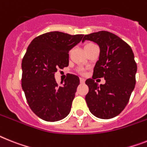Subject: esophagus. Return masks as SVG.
Masks as SVG:
<instances>
[{"label":"esophagus","instance_id":"34e87169","mask_svg":"<svg viewBox=\"0 0 147 147\" xmlns=\"http://www.w3.org/2000/svg\"><path fill=\"white\" fill-rule=\"evenodd\" d=\"M80 81H81V84H84L85 82V78H84L81 77V78H80Z\"/></svg>","mask_w":147,"mask_h":147}]
</instances>
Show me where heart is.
Segmentation results:
<instances>
[{"mask_svg":"<svg viewBox=\"0 0 147 147\" xmlns=\"http://www.w3.org/2000/svg\"><path fill=\"white\" fill-rule=\"evenodd\" d=\"M88 44H90V43H88ZM81 73H84L83 70H81Z\"/></svg>","mask_w":147,"mask_h":147,"instance_id":"heart-1","label":"heart"}]
</instances>
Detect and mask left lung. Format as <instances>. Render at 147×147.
Returning <instances> with one entry per match:
<instances>
[{
    "label": "left lung",
    "mask_w": 147,
    "mask_h": 147,
    "mask_svg": "<svg viewBox=\"0 0 147 147\" xmlns=\"http://www.w3.org/2000/svg\"><path fill=\"white\" fill-rule=\"evenodd\" d=\"M90 40L99 47L98 60L92 78L86 81L89 92L85 97L92 114L100 119H111L123 111L135 86L137 64L132 50L119 36L108 31L85 35L82 42ZM104 78L105 85L93 79Z\"/></svg>",
    "instance_id": "left-lung-1"
}]
</instances>
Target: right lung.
I'll list each match as a JSON object with an SVG mask.
<instances>
[{
	"mask_svg": "<svg viewBox=\"0 0 147 147\" xmlns=\"http://www.w3.org/2000/svg\"><path fill=\"white\" fill-rule=\"evenodd\" d=\"M83 36L49 32L33 39L28 47L22 63V90L30 109L43 120L59 121L71 111L79 78L69 74L59 85L55 73L69 66V51Z\"/></svg>",
	"mask_w": 147,
	"mask_h": 147,
	"instance_id": "1",
	"label": "right lung"
}]
</instances>
